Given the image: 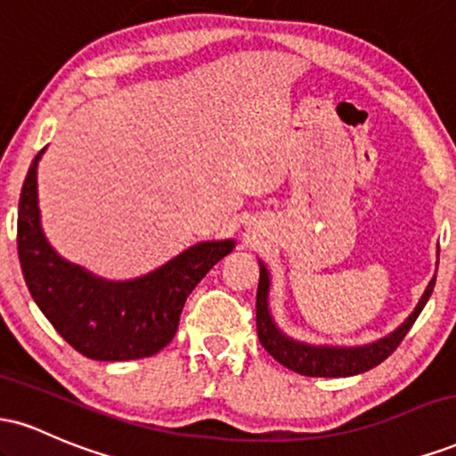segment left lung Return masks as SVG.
Wrapping results in <instances>:
<instances>
[{"label":"left lung","instance_id":"left-lung-1","mask_svg":"<svg viewBox=\"0 0 456 456\" xmlns=\"http://www.w3.org/2000/svg\"><path fill=\"white\" fill-rule=\"evenodd\" d=\"M437 264H439V250L436 261V274L428 281L425 294L420 296L418 305L407 315L405 322L399 328L392 330L390 334L378 338L373 343L366 345H354V347H345V345H313L297 341V338L289 337L282 332L279 323L274 322L270 311V289H272V276L268 265L259 259V287H257V334L259 341L265 347L276 362H281L294 373L306 375V378H352V375H360L364 370L373 369L384 362L388 355L399 347V343L410 332V328L420 315L425 308L428 297L433 294L437 276Z\"/></svg>","mask_w":456,"mask_h":456}]
</instances>
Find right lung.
Returning <instances> with one entry per match:
<instances>
[{"mask_svg": "<svg viewBox=\"0 0 456 456\" xmlns=\"http://www.w3.org/2000/svg\"><path fill=\"white\" fill-rule=\"evenodd\" d=\"M45 150L31 162L19 199L17 246L31 297L60 337L87 358L124 362L159 354L175 337L186 297L232 253L235 240L192 244L137 279L96 276L61 257L46 240L38 208V162Z\"/></svg>", "mask_w": 456, "mask_h": 456, "instance_id": "right-lung-1", "label": "right lung"}]
</instances>
